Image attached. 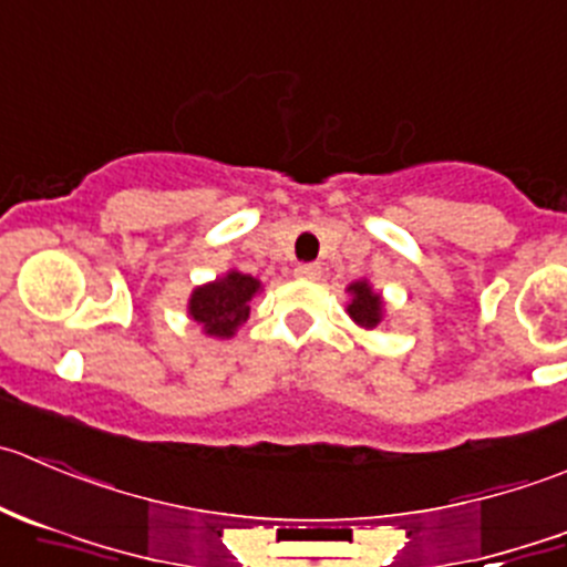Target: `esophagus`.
<instances>
[{
	"label": "esophagus",
	"mask_w": 567,
	"mask_h": 567,
	"mask_svg": "<svg viewBox=\"0 0 567 567\" xmlns=\"http://www.w3.org/2000/svg\"><path fill=\"white\" fill-rule=\"evenodd\" d=\"M296 277H299V279H318V277H321V266H318V262H301V266H296Z\"/></svg>",
	"instance_id": "esophagus-1"
}]
</instances>
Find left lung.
I'll return each instance as SVG.
<instances>
[{
  "mask_svg": "<svg viewBox=\"0 0 567 567\" xmlns=\"http://www.w3.org/2000/svg\"><path fill=\"white\" fill-rule=\"evenodd\" d=\"M349 290L354 293V299H351L349 305V316L354 318L360 327H377L379 318H382V299H379V293H373V290L368 288V282H354Z\"/></svg>",
  "mask_w": 567,
  "mask_h": 567,
  "instance_id": "8db88e82",
  "label": "left lung"
}]
</instances>
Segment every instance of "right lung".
Wrapping results in <instances>:
<instances>
[{
    "instance_id": "1",
    "label": "right lung",
    "mask_w": 567,
    "mask_h": 567,
    "mask_svg": "<svg viewBox=\"0 0 567 567\" xmlns=\"http://www.w3.org/2000/svg\"><path fill=\"white\" fill-rule=\"evenodd\" d=\"M257 290L260 282L255 277L229 271L227 277L194 290L188 307L190 318L213 338H229L249 318V299Z\"/></svg>"
}]
</instances>
